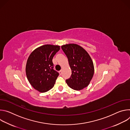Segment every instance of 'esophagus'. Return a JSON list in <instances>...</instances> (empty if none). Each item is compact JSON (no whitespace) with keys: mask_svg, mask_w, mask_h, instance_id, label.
<instances>
[{"mask_svg":"<svg viewBox=\"0 0 130 130\" xmlns=\"http://www.w3.org/2000/svg\"><path fill=\"white\" fill-rule=\"evenodd\" d=\"M59 73H60V75H62V70H61L60 71H59Z\"/></svg>","mask_w":130,"mask_h":130,"instance_id":"1","label":"esophagus"}]
</instances>
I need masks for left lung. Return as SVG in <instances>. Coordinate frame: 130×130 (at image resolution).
Segmentation results:
<instances>
[{
    "mask_svg": "<svg viewBox=\"0 0 130 130\" xmlns=\"http://www.w3.org/2000/svg\"><path fill=\"white\" fill-rule=\"evenodd\" d=\"M68 58L71 69L70 78L66 80L72 89L80 90L90 83L94 73V66L87 52L80 46L69 44L61 46Z\"/></svg>",
    "mask_w": 130,
    "mask_h": 130,
    "instance_id": "8db88e82",
    "label": "left lung"
}]
</instances>
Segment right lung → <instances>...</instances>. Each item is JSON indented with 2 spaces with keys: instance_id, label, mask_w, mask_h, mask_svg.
<instances>
[{
  "instance_id": "obj_1",
  "label": "right lung",
  "mask_w": 130,
  "mask_h": 130,
  "mask_svg": "<svg viewBox=\"0 0 130 130\" xmlns=\"http://www.w3.org/2000/svg\"><path fill=\"white\" fill-rule=\"evenodd\" d=\"M60 46L45 45L36 48L27 60L26 72L27 79L36 90L45 92L54 85L59 73L54 70L52 59Z\"/></svg>"
}]
</instances>
